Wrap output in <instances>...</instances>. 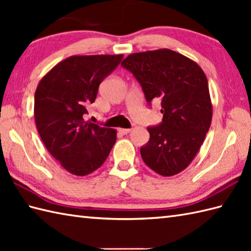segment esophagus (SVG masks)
<instances>
[{
    "label": "esophagus",
    "instance_id": "34e87169",
    "mask_svg": "<svg viewBox=\"0 0 251 251\" xmlns=\"http://www.w3.org/2000/svg\"><path fill=\"white\" fill-rule=\"evenodd\" d=\"M119 131L123 135H127V134H129L131 129L130 128H119Z\"/></svg>",
    "mask_w": 251,
    "mask_h": 251
}]
</instances>
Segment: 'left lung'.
I'll list each match as a JSON object with an SVG mask.
<instances>
[{
    "instance_id": "8db88e82",
    "label": "left lung",
    "mask_w": 251,
    "mask_h": 251,
    "mask_svg": "<svg viewBox=\"0 0 251 251\" xmlns=\"http://www.w3.org/2000/svg\"><path fill=\"white\" fill-rule=\"evenodd\" d=\"M121 65L140 83L149 103L161 100L163 122L148 127L150 140L140 149L143 162L164 177L183 172L211 124L212 103L204 71L190 58L167 49L135 52Z\"/></svg>"
}]
</instances>
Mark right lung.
Segmentation results:
<instances>
[{
    "label": "right lung",
    "instance_id": "obj_1",
    "mask_svg": "<svg viewBox=\"0 0 251 251\" xmlns=\"http://www.w3.org/2000/svg\"><path fill=\"white\" fill-rule=\"evenodd\" d=\"M124 55L70 56L47 72L34 95L42 141L67 172L84 177L98 169L116 141V130L85 121L101 81Z\"/></svg>",
    "mask_w": 251,
    "mask_h": 251
}]
</instances>
